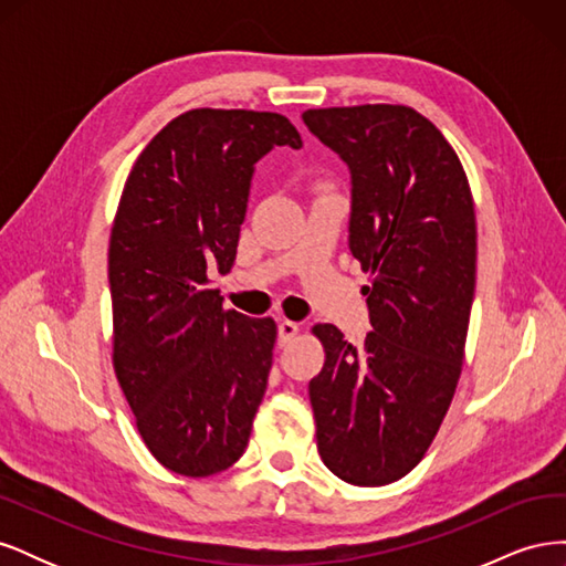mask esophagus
<instances>
[{
  "label": "esophagus",
  "instance_id": "34e87169",
  "mask_svg": "<svg viewBox=\"0 0 566 566\" xmlns=\"http://www.w3.org/2000/svg\"><path fill=\"white\" fill-rule=\"evenodd\" d=\"M297 333H300V325H297L295 321L283 318V321L279 323V345H287V342L293 339Z\"/></svg>",
  "mask_w": 566,
  "mask_h": 566
}]
</instances>
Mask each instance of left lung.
<instances>
[{"instance_id":"obj_1","label":"left lung","mask_w":566,"mask_h":566,"mask_svg":"<svg viewBox=\"0 0 566 566\" xmlns=\"http://www.w3.org/2000/svg\"><path fill=\"white\" fill-rule=\"evenodd\" d=\"M302 119L349 167V250L373 273L364 345L314 325L325 347L310 382L318 453L342 482L385 486L430 449L460 378L476 276L470 184L443 134L408 106Z\"/></svg>"}]
</instances>
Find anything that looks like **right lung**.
<instances>
[{
	"mask_svg": "<svg viewBox=\"0 0 566 566\" xmlns=\"http://www.w3.org/2000/svg\"><path fill=\"white\" fill-rule=\"evenodd\" d=\"M300 148L290 119L188 111L136 158L108 250L113 366L148 451L167 470L210 476L248 449L276 323L221 310L214 271L235 260L254 165Z\"/></svg>",
	"mask_w": 566,
	"mask_h": 566,
	"instance_id": "add662e5",
	"label": "right lung"
}]
</instances>
